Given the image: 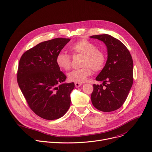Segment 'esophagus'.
Wrapping results in <instances>:
<instances>
[{
	"label": "esophagus",
	"instance_id": "esophagus-1",
	"mask_svg": "<svg viewBox=\"0 0 152 152\" xmlns=\"http://www.w3.org/2000/svg\"><path fill=\"white\" fill-rule=\"evenodd\" d=\"M82 83H79V82H75V86L76 88H79L82 86Z\"/></svg>",
	"mask_w": 152,
	"mask_h": 152
}]
</instances>
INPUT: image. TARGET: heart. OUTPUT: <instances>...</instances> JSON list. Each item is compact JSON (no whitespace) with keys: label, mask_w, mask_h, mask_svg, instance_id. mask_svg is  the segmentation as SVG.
Segmentation results:
<instances>
[{"label":"heart","mask_w":152,"mask_h":152,"mask_svg":"<svg viewBox=\"0 0 152 152\" xmlns=\"http://www.w3.org/2000/svg\"><path fill=\"white\" fill-rule=\"evenodd\" d=\"M70 50L74 55L80 54L83 55L82 68L75 69L67 74L69 80L74 82H84L87 78L94 71L102 70L105 64V53L97 49L96 45L85 39L77 41L70 47ZM57 66L62 70H69L71 67V58L64 52H59L56 56Z\"/></svg>","instance_id":"heart-1"}]
</instances>
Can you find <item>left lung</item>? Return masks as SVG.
<instances>
[{"instance_id": "obj_1", "label": "left lung", "mask_w": 152, "mask_h": 152, "mask_svg": "<svg viewBox=\"0 0 152 152\" xmlns=\"http://www.w3.org/2000/svg\"><path fill=\"white\" fill-rule=\"evenodd\" d=\"M103 42L107 49V60L93 85L91 102L95 108L109 112L120 108L125 102L133 83V61L128 48L109 34L90 37Z\"/></svg>"}]
</instances>
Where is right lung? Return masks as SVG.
<instances>
[{
  "instance_id": "obj_1",
  "label": "right lung",
  "mask_w": 152,
  "mask_h": 152,
  "mask_svg": "<svg viewBox=\"0 0 152 152\" xmlns=\"http://www.w3.org/2000/svg\"><path fill=\"white\" fill-rule=\"evenodd\" d=\"M70 39L45 41L26 51L18 65L17 80L29 107L40 117L56 120L67 112L74 83H65L66 76L57 66V55Z\"/></svg>"
}]
</instances>
